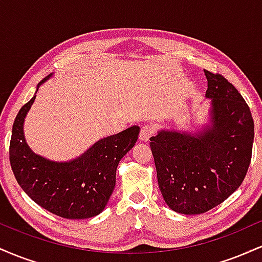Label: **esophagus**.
<instances>
[{"instance_id":"obj_1","label":"esophagus","mask_w":262,"mask_h":262,"mask_svg":"<svg viewBox=\"0 0 262 262\" xmlns=\"http://www.w3.org/2000/svg\"><path fill=\"white\" fill-rule=\"evenodd\" d=\"M155 133V128H154V125H151V124H144L143 127H141V129H140V134H139V139L141 140V141H148L149 140V138L151 137L152 134Z\"/></svg>"}]
</instances>
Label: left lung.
<instances>
[{
    "label": "left lung",
    "instance_id": "left-lung-1",
    "mask_svg": "<svg viewBox=\"0 0 262 262\" xmlns=\"http://www.w3.org/2000/svg\"><path fill=\"white\" fill-rule=\"evenodd\" d=\"M204 75L209 122L198 132L161 129L150 138L162 197L187 215L208 212L239 188L254 143V121L242 95L222 75Z\"/></svg>",
    "mask_w": 262,
    "mask_h": 262
}]
</instances>
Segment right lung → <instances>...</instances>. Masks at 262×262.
<instances>
[{"label":"right lung","instance_id":"obj_1","mask_svg":"<svg viewBox=\"0 0 262 262\" xmlns=\"http://www.w3.org/2000/svg\"><path fill=\"white\" fill-rule=\"evenodd\" d=\"M52 75L38 83L37 91ZM34 100L35 95L20 108L12 128L10 162L17 182L35 203L59 217L100 214L116 186L117 166L137 143L140 128L133 125L96 141L70 161H53L35 154L26 141L23 124Z\"/></svg>","mask_w":262,"mask_h":262}]
</instances>
